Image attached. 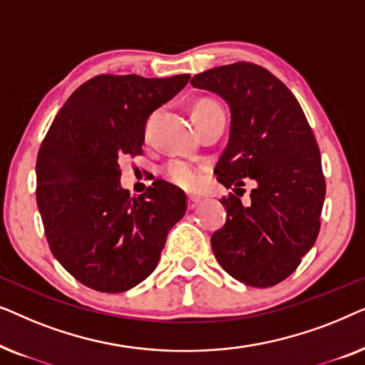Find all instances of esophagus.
Segmentation results:
<instances>
[{
    "label": "esophagus",
    "mask_w": 365,
    "mask_h": 365,
    "mask_svg": "<svg viewBox=\"0 0 365 365\" xmlns=\"http://www.w3.org/2000/svg\"><path fill=\"white\" fill-rule=\"evenodd\" d=\"M199 202H201V197H197V196H189L187 197V207L189 209H194Z\"/></svg>",
    "instance_id": "1"
}]
</instances>
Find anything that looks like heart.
<instances>
[{
    "label": "heart",
    "instance_id": "b5f03b06",
    "mask_svg": "<svg viewBox=\"0 0 365 365\" xmlns=\"http://www.w3.org/2000/svg\"><path fill=\"white\" fill-rule=\"evenodd\" d=\"M207 106H217L214 101H209V99H204V101H199L196 104L197 108H207ZM164 174L173 184H176L178 187L186 189V191H194L201 186L204 171L202 168L196 166V164L181 161V159H174V161L168 163L166 168H164Z\"/></svg>",
    "mask_w": 365,
    "mask_h": 365
}]
</instances>
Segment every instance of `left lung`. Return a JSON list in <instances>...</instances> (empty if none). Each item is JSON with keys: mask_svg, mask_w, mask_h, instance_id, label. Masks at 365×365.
<instances>
[{"mask_svg": "<svg viewBox=\"0 0 365 365\" xmlns=\"http://www.w3.org/2000/svg\"><path fill=\"white\" fill-rule=\"evenodd\" d=\"M191 84L231 109L217 181L234 192L244 179L254 182L247 206L234 194L221 199L227 219L211 237L214 256L246 286H276L296 271L321 229L326 179L312 129L286 84L257 64L207 69Z\"/></svg>", "mask_w": 365, "mask_h": 365, "instance_id": "obj_1", "label": "left lung"}]
</instances>
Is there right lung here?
Wrapping results in <instances>:
<instances>
[{"label":"right lung","instance_id":"right-lung-1","mask_svg":"<svg viewBox=\"0 0 365 365\" xmlns=\"http://www.w3.org/2000/svg\"><path fill=\"white\" fill-rule=\"evenodd\" d=\"M189 78L94 76L68 98L39 148L36 202L49 249L94 291L143 282L186 212V194L166 181L131 197L119 182V159L143 153L148 118Z\"/></svg>","mask_w":365,"mask_h":365}]
</instances>
